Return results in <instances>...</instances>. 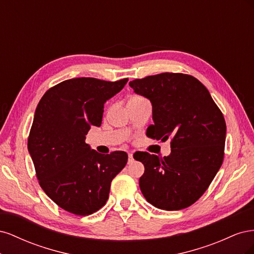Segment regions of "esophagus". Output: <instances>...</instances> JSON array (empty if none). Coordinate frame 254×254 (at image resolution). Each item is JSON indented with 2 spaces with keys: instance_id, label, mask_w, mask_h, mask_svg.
<instances>
[{
  "instance_id": "34e87169",
  "label": "esophagus",
  "mask_w": 254,
  "mask_h": 254,
  "mask_svg": "<svg viewBox=\"0 0 254 254\" xmlns=\"http://www.w3.org/2000/svg\"><path fill=\"white\" fill-rule=\"evenodd\" d=\"M133 162V156L131 152L128 153V164H131Z\"/></svg>"
}]
</instances>
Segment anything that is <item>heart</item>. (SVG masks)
<instances>
[{"instance_id": "obj_1", "label": "heart", "mask_w": 254, "mask_h": 254, "mask_svg": "<svg viewBox=\"0 0 254 254\" xmlns=\"http://www.w3.org/2000/svg\"><path fill=\"white\" fill-rule=\"evenodd\" d=\"M132 98H140L139 96H134V97H132Z\"/></svg>"}]
</instances>
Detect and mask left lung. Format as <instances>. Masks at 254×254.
<instances>
[{"label": "left lung", "mask_w": 254, "mask_h": 254, "mask_svg": "<svg viewBox=\"0 0 254 254\" xmlns=\"http://www.w3.org/2000/svg\"><path fill=\"white\" fill-rule=\"evenodd\" d=\"M129 86L151 103L153 125L146 134L163 142L172 136V151L163 159L134 153L145 167L139 182L142 194L158 209H186L202 196L222 164L224 115L210 92L190 75L162 73Z\"/></svg>", "instance_id": "obj_1"}]
</instances>
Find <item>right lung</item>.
Segmentation results:
<instances>
[{"mask_svg": "<svg viewBox=\"0 0 254 254\" xmlns=\"http://www.w3.org/2000/svg\"><path fill=\"white\" fill-rule=\"evenodd\" d=\"M128 79L91 77L64 80L38 104L27 148L42 190L64 210L90 215L105 205L111 181L125 167L128 155H102L86 143L91 126L102 125L104 105Z\"/></svg>", "mask_w": 254, "mask_h": 254, "instance_id": "right-lung-1", "label": "right lung"}]
</instances>
